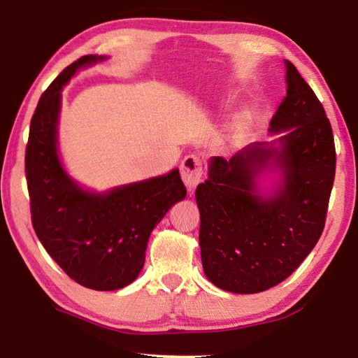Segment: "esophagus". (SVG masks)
I'll return each mask as SVG.
<instances>
[{
	"label": "esophagus",
	"instance_id": "34e87169",
	"mask_svg": "<svg viewBox=\"0 0 358 358\" xmlns=\"http://www.w3.org/2000/svg\"><path fill=\"white\" fill-rule=\"evenodd\" d=\"M180 172H181V178H183L187 189H194V187L201 183L202 175H203L202 159L196 155L186 156L185 159L181 161Z\"/></svg>",
	"mask_w": 358,
	"mask_h": 358
}]
</instances>
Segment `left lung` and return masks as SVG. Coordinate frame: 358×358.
<instances>
[{
  "label": "left lung",
  "instance_id": "obj_1",
  "mask_svg": "<svg viewBox=\"0 0 358 358\" xmlns=\"http://www.w3.org/2000/svg\"><path fill=\"white\" fill-rule=\"evenodd\" d=\"M287 94L270 123V142L230 159L210 157L196 189L202 266L216 287L257 294L286 280L324 230L335 180V143L322 104L286 63Z\"/></svg>",
  "mask_w": 358,
  "mask_h": 358
}]
</instances>
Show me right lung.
I'll return each mask as SVG.
<instances>
[{
    "mask_svg": "<svg viewBox=\"0 0 358 358\" xmlns=\"http://www.w3.org/2000/svg\"><path fill=\"white\" fill-rule=\"evenodd\" d=\"M107 58L85 55L52 82L31 118L25 155L34 232L66 275L93 290L136 281L156 224L186 197L178 169L106 191L90 189L66 171L58 148L62 92L78 71Z\"/></svg>",
    "mask_w": 358,
    "mask_h": 358,
    "instance_id": "add662e5",
    "label": "right lung"
}]
</instances>
